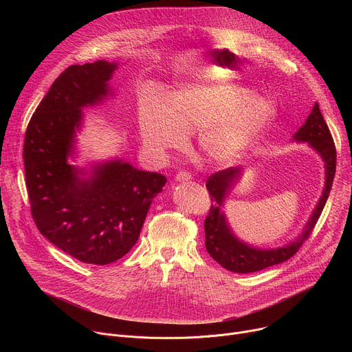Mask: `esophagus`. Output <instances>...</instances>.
Wrapping results in <instances>:
<instances>
[{
    "mask_svg": "<svg viewBox=\"0 0 352 352\" xmlns=\"http://www.w3.org/2000/svg\"><path fill=\"white\" fill-rule=\"evenodd\" d=\"M190 179V174L188 173V171H179V173H177V175H175V181H189Z\"/></svg>",
    "mask_w": 352,
    "mask_h": 352,
    "instance_id": "esophagus-1",
    "label": "esophagus"
}]
</instances>
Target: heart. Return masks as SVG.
I'll use <instances>...</instances> for the list:
<instances>
[{
  "label": "heart",
  "instance_id": "1",
  "mask_svg": "<svg viewBox=\"0 0 352 352\" xmlns=\"http://www.w3.org/2000/svg\"><path fill=\"white\" fill-rule=\"evenodd\" d=\"M274 116L267 98L249 89L220 83H188L170 91L166 107L155 103L140 109L139 129L155 153L184 144V136L199 133L197 147L206 159L227 163L255 144Z\"/></svg>",
  "mask_w": 352,
  "mask_h": 352
}]
</instances>
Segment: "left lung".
Wrapping results in <instances>:
<instances>
[{
	"label": "left lung",
	"instance_id": "1",
	"mask_svg": "<svg viewBox=\"0 0 352 352\" xmlns=\"http://www.w3.org/2000/svg\"><path fill=\"white\" fill-rule=\"evenodd\" d=\"M294 138L299 142H308L316 152L322 156L326 163V185L323 195L319 204L305 227L304 234L300 235L295 242L284 248L277 249H256L249 246L241 241H238L232 232L230 231L226 217L221 212L223 200L230 190L232 182L236 179L239 174V167H230L221 171L212 174L208 178L206 188L209 190V196L212 200V206L205 220V236H206V249L209 255L220 263L224 269L234 273H252L266 269L269 266H274L288 261L294 256L299 248L302 246L305 239L312 234L322 210L327 202V197L333 185L334 174H336V144L333 142V136L330 129L320 113L319 104L316 103L312 113L309 114L307 122L299 128V131L294 135Z\"/></svg>",
	"mask_w": 352,
	"mask_h": 352
}]
</instances>
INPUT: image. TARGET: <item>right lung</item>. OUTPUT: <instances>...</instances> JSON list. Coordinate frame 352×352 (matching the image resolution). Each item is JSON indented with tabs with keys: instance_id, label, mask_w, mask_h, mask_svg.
<instances>
[{
	"instance_id": "obj_1",
	"label": "right lung",
	"mask_w": 352,
	"mask_h": 352,
	"mask_svg": "<svg viewBox=\"0 0 352 352\" xmlns=\"http://www.w3.org/2000/svg\"><path fill=\"white\" fill-rule=\"evenodd\" d=\"M116 64L68 67L33 113L25 133L23 163L37 230L72 258L109 265L136 243L153 197L167 178L121 160L94 167L89 178L68 164L82 109L106 97Z\"/></svg>"
}]
</instances>
